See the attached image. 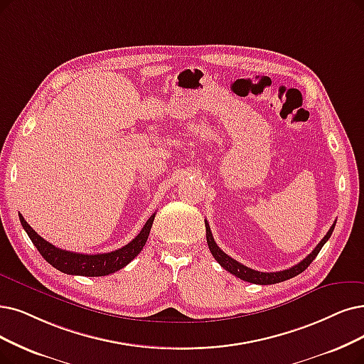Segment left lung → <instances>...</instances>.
Wrapping results in <instances>:
<instances>
[{"mask_svg": "<svg viewBox=\"0 0 364 364\" xmlns=\"http://www.w3.org/2000/svg\"><path fill=\"white\" fill-rule=\"evenodd\" d=\"M206 224V239H208V245H209V250L213 255V258L218 261V263L221 264L223 269L228 270L231 274L237 276V278H240L242 281H246V282H251V284H258V285H272V284H278V282H284L287 279H291L294 278V276L300 274L303 270H306L308 266L312 263V261L315 259V257L318 255V252L321 251V248L324 246V243L330 239L331 232L334 230V225H336V223H334L327 235L323 237V240L319 242L315 250L304 258L301 259L299 264L289 267L287 270H281V272H272V273H267V272H258V270H254V269H250L246 267L243 264H240L239 261H236L235 258H231L230 255H227L224 251L220 250V246H218L215 243V239L212 236V231H210V227H209V223L205 221Z\"/></svg>", "mask_w": 364, "mask_h": 364, "instance_id": "1", "label": "left lung"}]
</instances>
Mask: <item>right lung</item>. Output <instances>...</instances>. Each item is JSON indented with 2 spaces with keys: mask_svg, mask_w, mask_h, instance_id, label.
Returning <instances> with one entry per match:
<instances>
[{
  "mask_svg": "<svg viewBox=\"0 0 364 364\" xmlns=\"http://www.w3.org/2000/svg\"><path fill=\"white\" fill-rule=\"evenodd\" d=\"M154 218L155 213L151 215V218L146 221V224L143 225L139 235L119 250L105 254H77L56 248V246L38 236L31 228V225L25 221V218L19 213V220L23 230L26 231V235L30 236L31 242L34 243L41 257L60 272L79 276H106L125 267L129 261L134 259V257H137L139 252L143 250L144 243L148 240Z\"/></svg>",
  "mask_w": 364,
  "mask_h": 364,
  "instance_id": "add662e5",
  "label": "right lung"
}]
</instances>
